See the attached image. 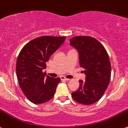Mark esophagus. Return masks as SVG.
I'll use <instances>...</instances> for the list:
<instances>
[{
  "mask_svg": "<svg viewBox=\"0 0 128 128\" xmlns=\"http://www.w3.org/2000/svg\"><path fill=\"white\" fill-rule=\"evenodd\" d=\"M60 79H61L62 80H66V81H68V80H70V79H69V78H66L64 76H60Z\"/></svg>",
  "mask_w": 128,
  "mask_h": 128,
  "instance_id": "34e87169",
  "label": "esophagus"
}]
</instances>
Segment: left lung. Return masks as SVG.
Instances as JSON below:
<instances>
[{
    "instance_id": "8db88e82",
    "label": "left lung",
    "mask_w": 128,
    "mask_h": 128,
    "mask_svg": "<svg viewBox=\"0 0 128 128\" xmlns=\"http://www.w3.org/2000/svg\"><path fill=\"white\" fill-rule=\"evenodd\" d=\"M70 42L78 50L80 66L86 74V81L80 80V87L71 96L80 104H92L101 99L110 83L108 55L103 44L92 37L76 36Z\"/></svg>"
}]
</instances>
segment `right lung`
I'll return each mask as SVG.
<instances>
[{
	"label": "right lung",
	"instance_id": "obj_1",
	"mask_svg": "<svg viewBox=\"0 0 128 128\" xmlns=\"http://www.w3.org/2000/svg\"><path fill=\"white\" fill-rule=\"evenodd\" d=\"M65 40V37H38L27 42L20 52L16 68L17 78L22 92L32 103L41 104L54 97L60 78L46 76L42 70Z\"/></svg>",
	"mask_w": 128,
	"mask_h": 128
}]
</instances>
